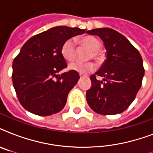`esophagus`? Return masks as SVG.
Instances as JSON below:
<instances>
[{"instance_id": "34e87169", "label": "esophagus", "mask_w": 153, "mask_h": 153, "mask_svg": "<svg viewBox=\"0 0 153 153\" xmlns=\"http://www.w3.org/2000/svg\"><path fill=\"white\" fill-rule=\"evenodd\" d=\"M79 76L81 77V78H84V77H86V75H85V74H81V73H80V74H79Z\"/></svg>"}]
</instances>
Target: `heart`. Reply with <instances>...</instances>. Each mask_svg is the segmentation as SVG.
Listing matches in <instances>:
<instances>
[{"label": "heart", "instance_id": "b5f03b06", "mask_svg": "<svg viewBox=\"0 0 153 153\" xmlns=\"http://www.w3.org/2000/svg\"><path fill=\"white\" fill-rule=\"evenodd\" d=\"M79 44L86 48L91 50L88 54V59H94L97 62H101L104 59V54L100 50L102 44L95 37L86 36L79 39ZM62 58L67 62H71L77 55L76 44L73 39H69L62 44L60 50ZM71 70L78 71L81 74H88L95 69V65L92 62H74L69 65Z\"/></svg>", "mask_w": 153, "mask_h": 153}]
</instances>
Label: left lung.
<instances>
[{
    "instance_id": "left-lung-1",
    "label": "left lung",
    "mask_w": 153,
    "mask_h": 153,
    "mask_svg": "<svg viewBox=\"0 0 153 153\" xmlns=\"http://www.w3.org/2000/svg\"><path fill=\"white\" fill-rule=\"evenodd\" d=\"M104 42L107 59L90 79L86 101L94 111L102 115L121 114L128 108L140 90L145 74L142 57L130 42L115 30L103 27L87 31ZM102 76L99 81L97 76Z\"/></svg>"
}]
</instances>
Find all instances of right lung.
<instances>
[{
  "label": "right lung",
  "instance_id": "right-lung-1",
  "mask_svg": "<svg viewBox=\"0 0 153 153\" xmlns=\"http://www.w3.org/2000/svg\"><path fill=\"white\" fill-rule=\"evenodd\" d=\"M85 31L58 26L32 36L23 45L13 60L12 79L18 100L27 111L49 116L63 109L80 77L73 70L59 74L67 67L61 47Z\"/></svg>",
  "mask_w": 153,
  "mask_h": 153
}]
</instances>
